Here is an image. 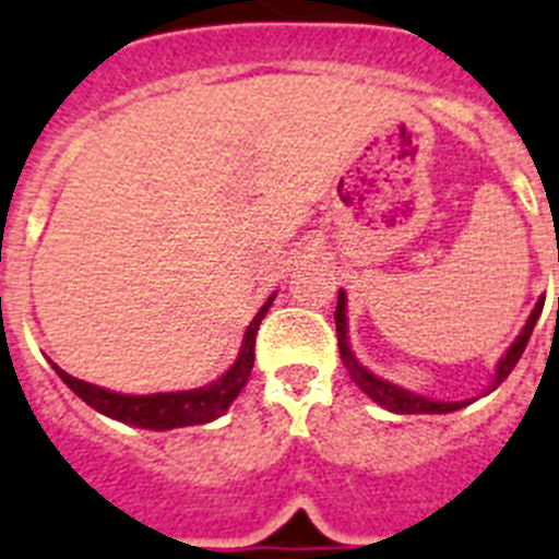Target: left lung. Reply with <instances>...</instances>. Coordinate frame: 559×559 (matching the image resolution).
<instances>
[{"mask_svg":"<svg viewBox=\"0 0 559 559\" xmlns=\"http://www.w3.org/2000/svg\"><path fill=\"white\" fill-rule=\"evenodd\" d=\"M543 301H546V298H540V301H537V307L532 309V316H528L523 332H520V335L514 337V344L506 349V355L500 358V364H497V369H495V381H491V386L486 389V392H491V389L500 386V383H503L506 378L511 374V369L518 367L520 355H523V349H526V344H528V337H532V332H534V323H537V318H540V312H543ZM335 330H337V349H341V360H344V367L349 369L352 381L358 383V386L364 389V392H367V395L378 403V406H383V409L395 412V415H447V412H457L472 403V401H454V403L431 401V397L406 392V389L395 386V383H389V381H383V378H378V374H372L367 367H360L358 358H355V352H352V346H349V335H346V332H349V326H346L344 289L337 293Z\"/></svg>","mask_w":559,"mask_h":559,"instance_id":"left-lung-1","label":"left lung"}]
</instances>
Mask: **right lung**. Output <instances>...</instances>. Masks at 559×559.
Masks as SVG:
<instances>
[{
	"label": "right lung",
	"mask_w": 559,
	"mask_h": 559,
	"mask_svg": "<svg viewBox=\"0 0 559 559\" xmlns=\"http://www.w3.org/2000/svg\"><path fill=\"white\" fill-rule=\"evenodd\" d=\"M275 295L264 307L258 309V316L252 318L247 332H243V344L238 352L236 364L218 378V381L207 383L201 389H187V392H156V395H121V392H110V389L93 386L87 381H79L64 369L53 364L64 383H68L87 406H93L102 415L121 420V424L139 426V429H181V426H201L210 424L215 417H222L229 409V403L236 401L238 392L247 386L252 372V360H255V332L264 321L266 309L272 307Z\"/></svg>",
	"instance_id": "1"
}]
</instances>
